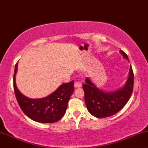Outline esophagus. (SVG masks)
<instances>
[{"label":"esophagus","mask_w":148,"mask_h":148,"mask_svg":"<svg viewBox=\"0 0 148 148\" xmlns=\"http://www.w3.org/2000/svg\"><path fill=\"white\" fill-rule=\"evenodd\" d=\"M82 87V84L80 83V82H76L74 83V87L75 88H80Z\"/></svg>","instance_id":"obj_1"}]
</instances>
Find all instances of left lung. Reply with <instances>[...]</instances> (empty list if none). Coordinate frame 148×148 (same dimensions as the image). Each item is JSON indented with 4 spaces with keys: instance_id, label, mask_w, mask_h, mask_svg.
<instances>
[{
    "instance_id": "8db88e82",
    "label": "left lung",
    "mask_w": 148,
    "mask_h": 148,
    "mask_svg": "<svg viewBox=\"0 0 148 148\" xmlns=\"http://www.w3.org/2000/svg\"><path fill=\"white\" fill-rule=\"evenodd\" d=\"M120 53L125 59L129 61L124 51ZM134 74L131 65L129 71L128 78L124 87L113 92H105L96 86L93 82L87 78L83 85L85 92V102L88 111L98 118L107 117L117 113L125 106L131 96L133 91Z\"/></svg>"
}]
</instances>
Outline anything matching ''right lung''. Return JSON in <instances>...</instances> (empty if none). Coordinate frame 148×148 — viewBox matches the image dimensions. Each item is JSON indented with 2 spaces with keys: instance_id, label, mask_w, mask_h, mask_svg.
Wrapping results in <instances>:
<instances>
[{
  "instance_id": "1",
  "label": "right lung",
  "mask_w": 148,
  "mask_h": 148,
  "mask_svg": "<svg viewBox=\"0 0 148 148\" xmlns=\"http://www.w3.org/2000/svg\"><path fill=\"white\" fill-rule=\"evenodd\" d=\"M18 63L15 65L14 89L16 100L22 111L30 119L37 122L54 123L63 117L72 93L74 92V80L63 83L49 96L40 99H31L18 90L16 84V74Z\"/></svg>"
}]
</instances>
